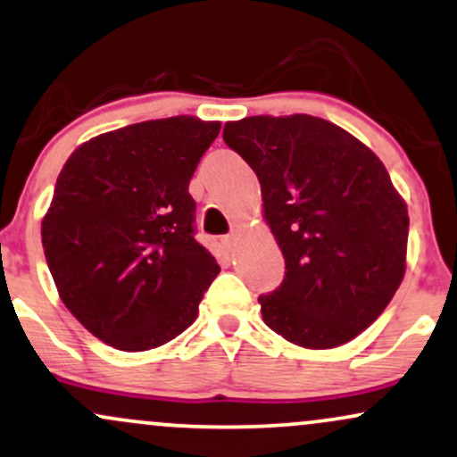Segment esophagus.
Instances as JSON below:
<instances>
[{"label": "esophagus", "instance_id": "obj_1", "mask_svg": "<svg viewBox=\"0 0 457 457\" xmlns=\"http://www.w3.org/2000/svg\"><path fill=\"white\" fill-rule=\"evenodd\" d=\"M237 239H239L237 233H230V235H227V237H224L222 241H224V245H227L228 250H233L235 245H237Z\"/></svg>", "mask_w": 457, "mask_h": 457}]
</instances>
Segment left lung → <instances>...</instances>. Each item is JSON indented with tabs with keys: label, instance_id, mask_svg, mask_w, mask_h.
<instances>
[{
	"label": "left lung",
	"instance_id": "obj_1",
	"mask_svg": "<svg viewBox=\"0 0 457 457\" xmlns=\"http://www.w3.org/2000/svg\"><path fill=\"white\" fill-rule=\"evenodd\" d=\"M222 137L259 177L262 220L287 262L280 288L259 297L265 325L314 351L355 340L406 271L409 209L385 164L303 112L227 121Z\"/></svg>",
	"mask_w": 457,
	"mask_h": 457
}]
</instances>
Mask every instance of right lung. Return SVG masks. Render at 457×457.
Returning <instances> with one entry per match:
<instances>
[{"mask_svg":"<svg viewBox=\"0 0 457 457\" xmlns=\"http://www.w3.org/2000/svg\"><path fill=\"white\" fill-rule=\"evenodd\" d=\"M220 121L149 120L80 143L42 218L57 293L98 340L126 353L158 348L196 320L220 273L195 239L192 175Z\"/></svg>","mask_w":457,"mask_h":457,"instance_id":"add662e5","label":"right lung"}]
</instances>
